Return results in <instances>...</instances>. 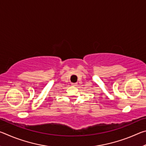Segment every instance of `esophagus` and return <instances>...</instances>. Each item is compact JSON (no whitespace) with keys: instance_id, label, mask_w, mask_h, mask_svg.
I'll list each match as a JSON object with an SVG mask.
<instances>
[{"instance_id":"obj_1","label":"esophagus","mask_w":146,"mask_h":146,"mask_svg":"<svg viewBox=\"0 0 146 146\" xmlns=\"http://www.w3.org/2000/svg\"><path fill=\"white\" fill-rule=\"evenodd\" d=\"M71 85H72L73 86H77V83H72L71 84Z\"/></svg>"}]
</instances>
